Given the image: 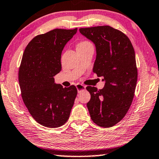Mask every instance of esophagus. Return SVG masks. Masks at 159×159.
Wrapping results in <instances>:
<instances>
[{
    "label": "esophagus",
    "instance_id": "obj_1",
    "mask_svg": "<svg viewBox=\"0 0 159 159\" xmlns=\"http://www.w3.org/2000/svg\"><path fill=\"white\" fill-rule=\"evenodd\" d=\"M76 88L78 91V92H80L81 91H84L86 89V87L84 85H82L81 84H77L76 85Z\"/></svg>",
    "mask_w": 159,
    "mask_h": 159
}]
</instances>
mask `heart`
I'll return each instance as SVG.
<instances>
[{
	"label": "heart",
	"instance_id": "obj_1",
	"mask_svg": "<svg viewBox=\"0 0 159 159\" xmlns=\"http://www.w3.org/2000/svg\"><path fill=\"white\" fill-rule=\"evenodd\" d=\"M91 44V43L89 41H86V40L85 41H82V42H80V43H78L77 46V48H78V47H83L89 45V44Z\"/></svg>",
	"mask_w": 159,
	"mask_h": 159
}]
</instances>
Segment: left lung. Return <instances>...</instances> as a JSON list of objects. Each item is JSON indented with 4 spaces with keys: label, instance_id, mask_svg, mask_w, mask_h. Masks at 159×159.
I'll return each mask as SVG.
<instances>
[{
    "label": "left lung",
    "instance_id": "8db88e82",
    "mask_svg": "<svg viewBox=\"0 0 159 159\" xmlns=\"http://www.w3.org/2000/svg\"><path fill=\"white\" fill-rule=\"evenodd\" d=\"M80 32L95 44L93 71L105 82L102 89L87 87L91 119L101 127H112L126 115L134 97L138 80L134 49L124 33L110 26L82 28Z\"/></svg>",
    "mask_w": 159,
    "mask_h": 159
}]
</instances>
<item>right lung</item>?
<instances>
[{
  "instance_id": "right-lung-1",
  "label": "right lung",
  "mask_w": 159,
  "mask_h": 159,
  "mask_svg": "<svg viewBox=\"0 0 159 159\" xmlns=\"http://www.w3.org/2000/svg\"><path fill=\"white\" fill-rule=\"evenodd\" d=\"M77 29H57L38 35L28 44L19 70L21 97L33 118L48 128L63 126L77 94L74 85L63 88L54 76L61 70V53Z\"/></svg>"
}]
</instances>
